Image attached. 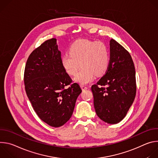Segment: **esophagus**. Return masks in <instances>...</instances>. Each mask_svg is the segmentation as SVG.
Segmentation results:
<instances>
[{
  "mask_svg": "<svg viewBox=\"0 0 158 158\" xmlns=\"http://www.w3.org/2000/svg\"><path fill=\"white\" fill-rule=\"evenodd\" d=\"M81 87L82 89V91H84V90L87 89V87L85 85H83V84H81Z\"/></svg>",
  "mask_w": 158,
  "mask_h": 158,
  "instance_id": "1",
  "label": "esophagus"
}]
</instances>
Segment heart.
Returning <instances> with one entry per match:
<instances>
[{
	"mask_svg": "<svg viewBox=\"0 0 158 158\" xmlns=\"http://www.w3.org/2000/svg\"><path fill=\"white\" fill-rule=\"evenodd\" d=\"M69 54L61 57V64L65 71L74 76L80 64L82 67L77 73L75 80L85 84L93 80L94 75L101 76L107 71L109 64V53L102 42L79 39L69 48Z\"/></svg>",
	"mask_w": 158,
	"mask_h": 158,
	"instance_id": "b5f03b06",
	"label": "heart"
}]
</instances>
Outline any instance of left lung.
<instances>
[{
  "label": "left lung",
  "mask_w": 158,
  "mask_h": 158,
  "mask_svg": "<svg viewBox=\"0 0 158 158\" xmlns=\"http://www.w3.org/2000/svg\"><path fill=\"white\" fill-rule=\"evenodd\" d=\"M98 117L116 124L126 116L136 93V71L129 52L114 39L110 40V59L105 74L92 85Z\"/></svg>",
  "instance_id": "left-lung-1"
}]
</instances>
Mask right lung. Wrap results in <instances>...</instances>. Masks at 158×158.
Listing matches in <instances>:
<instances>
[{"label":"right lung","instance_id":"1","mask_svg":"<svg viewBox=\"0 0 158 158\" xmlns=\"http://www.w3.org/2000/svg\"><path fill=\"white\" fill-rule=\"evenodd\" d=\"M60 59L56 39L47 40L29 56L24 76L26 92L37 115L55 127L69 120L82 92L78 84H71Z\"/></svg>","mask_w":158,"mask_h":158}]
</instances>
